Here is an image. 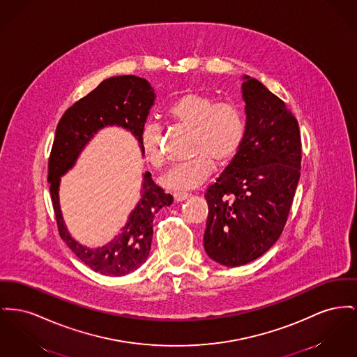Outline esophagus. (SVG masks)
Segmentation results:
<instances>
[{"label": "esophagus", "mask_w": 357, "mask_h": 357, "mask_svg": "<svg viewBox=\"0 0 357 357\" xmlns=\"http://www.w3.org/2000/svg\"><path fill=\"white\" fill-rule=\"evenodd\" d=\"M174 195V199H175V202H182V201H185V199H188L190 197V194L188 192H174L172 194Z\"/></svg>", "instance_id": "esophagus-1"}]
</instances>
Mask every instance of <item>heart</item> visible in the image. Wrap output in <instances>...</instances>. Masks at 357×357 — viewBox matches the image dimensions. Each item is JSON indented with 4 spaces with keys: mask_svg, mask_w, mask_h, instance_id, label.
Instances as JSON below:
<instances>
[{
    "mask_svg": "<svg viewBox=\"0 0 357 357\" xmlns=\"http://www.w3.org/2000/svg\"><path fill=\"white\" fill-rule=\"evenodd\" d=\"M171 123L191 130L189 155L192 159L175 166L160 179L169 190H191L201 186L214 169L229 163L238 153L247 135V119L241 107L231 102H217L205 93L189 91L175 98L166 109ZM162 129L155 124L142 128L140 143L148 163L162 168L166 156Z\"/></svg>",
    "mask_w": 357,
    "mask_h": 357,
    "instance_id": "obj_1",
    "label": "heart"
}]
</instances>
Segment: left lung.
Wrapping results in <instances>:
<instances>
[{
  "label": "left lung",
  "instance_id": "8db88e82",
  "mask_svg": "<svg viewBox=\"0 0 357 357\" xmlns=\"http://www.w3.org/2000/svg\"><path fill=\"white\" fill-rule=\"evenodd\" d=\"M247 135L229 166L206 190L204 247L227 266L268 251L286 225L301 176V133L293 113L264 84L243 77Z\"/></svg>",
  "mask_w": 357,
  "mask_h": 357
}]
</instances>
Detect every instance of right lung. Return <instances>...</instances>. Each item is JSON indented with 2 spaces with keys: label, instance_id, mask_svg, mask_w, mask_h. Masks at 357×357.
<instances>
[{
  "label": "right lung",
  "instance_id": "add662e5",
  "mask_svg": "<svg viewBox=\"0 0 357 357\" xmlns=\"http://www.w3.org/2000/svg\"><path fill=\"white\" fill-rule=\"evenodd\" d=\"M153 102L155 91L147 79L135 75L112 77L70 106L56 126L48 159V182L58 231L67 247L96 273L123 276L146 263L151 251L153 217L162 208L169 206L174 198L152 181L149 172H144L140 201L129 214L126 227L110 243L91 250L75 241L64 225L59 205L61 176L75 165L84 146L105 126L130 130L142 149V128Z\"/></svg>",
  "mask_w": 357,
  "mask_h": 357
}]
</instances>
